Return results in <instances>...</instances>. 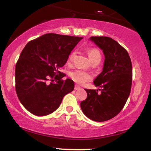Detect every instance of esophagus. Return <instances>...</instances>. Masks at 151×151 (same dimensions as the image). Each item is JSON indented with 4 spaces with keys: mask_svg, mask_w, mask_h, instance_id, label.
<instances>
[{
    "mask_svg": "<svg viewBox=\"0 0 151 151\" xmlns=\"http://www.w3.org/2000/svg\"><path fill=\"white\" fill-rule=\"evenodd\" d=\"M80 86H79L78 85H75V86H74V89L75 90H78V89H80Z\"/></svg>",
    "mask_w": 151,
    "mask_h": 151,
    "instance_id": "esophagus-1",
    "label": "esophagus"
}]
</instances>
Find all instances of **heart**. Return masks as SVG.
I'll return each instance as SVG.
<instances>
[{"instance_id":"obj_1","label":"heart","mask_w":151,"mask_h":151,"mask_svg":"<svg viewBox=\"0 0 151 151\" xmlns=\"http://www.w3.org/2000/svg\"><path fill=\"white\" fill-rule=\"evenodd\" d=\"M88 56H89V60L91 62L95 61H101V56L100 52L96 48H91L89 49L87 52ZM75 53L73 52L70 55L69 58V61H72L73 60ZM70 77L72 78L75 82L78 83L79 84H83L86 81H90L91 79V75L88 72H84L81 70H74L71 72L70 73Z\"/></svg>"}]
</instances>
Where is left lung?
I'll return each mask as SVG.
<instances>
[{"mask_svg": "<svg viewBox=\"0 0 151 151\" xmlns=\"http://www.w3.org/2000/svg\"><path fill=\"white\" fill-rule=\"evenodd\" d=\"M91 41L103 51L105 60L102 72L93 81L98 89H85L87 98L80 106L91 120L108 121L117 115L125 105L132 84V64L127 51L112 38L91 37Z\"/></svg>", "mask_w": 151, "mask_h": 151, "instance_id": "left-lung-1", "label": "left lung"}]
</instances>
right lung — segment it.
I'll return each instance as SVG.
<instances>
[{
  "label": "right lung",
  "instance_id": "add662e5",
  "mask_svg": "<svg viewBox=\"0 0 151 151\" xmlns=\"http://www.w3.org/2000/svg\"><path fill=\"white\" fill-rule=\"evenodd\" d=\"M81 39L47 33L30 41L22 50L15 66V90L30 113L38 116L52 113L64 96L73 91L74 81L62 80L65 74L59 69Z\"/></svg>",
  "mask_w": 151,
  "mask_h": 151
}]
</instances>
